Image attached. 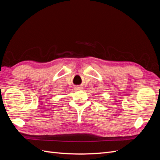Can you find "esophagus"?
I'll use <instances>...</instances> for the list:
<instances>
[{"mask_svg": "<svg viewBox=\"0 0 160 160\" xmlns=\"http://www.w3.org/2000/svg\"><path fill=\"white\" fill-rule=\"evenodd\" d=\"M75 89H76V90H79V91H80V90H82V89H83V88H82V87H80V86H77L76 88H75Z\"/></svg>", "mask_w": 160, "mask_h": 160, "instance_id": "obj_1", "label": "esophagus"}]
</instances>
